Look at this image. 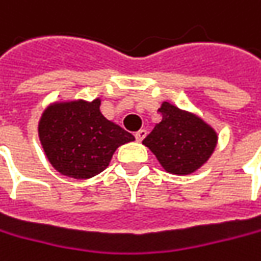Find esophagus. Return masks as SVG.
I'll use <instances>...</instances> for the list:
<instances>
[{"label":"esophagus","instance_id":"obj_1","mask_svg":"<svg viewBox=\"0 0 261 261\" xmlns=\"http://www.w3.org/2000/svg\"><path fill=\"white\" fill-rule=\"evenodd\" d=\"M145 137H147V130L145 129H141V130H138L137 134H135V138H137L138 142H141Z\"/></svg>","mask_w":261,"mask_h":261}]
</instances>
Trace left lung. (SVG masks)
Masks as SVG:
<instances>
[{
    "label": "left lung",
    "instance_id": "left-lung-1",
    "mask_svg": "<svg viewBox=\"0 0 261 261\" xmlns=\"http://www.w3.org/2000/svg\"><path fill=\"white\" fill-rule=\"evenodd\" d=\"M162 122L142 141L166 172L191 175L207 163L217 145V134L201 117L164 101Z\"/></svg>",
    "mask_w": 261,
    "mask_h": 261
}]
</instances>
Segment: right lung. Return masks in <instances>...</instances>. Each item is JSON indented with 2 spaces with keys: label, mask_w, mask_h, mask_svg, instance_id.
I'll use <instances>...</instances> for the list:
<instances>
[{
  "label": "right lung",
  "mask_w": 261,
  "mask_h": 261,
  "mask_svg": "<svg viewBox=\"0 0 261 261\" xmlns=\"http://www.w3.org/2000/svg\"><path fill=\"white\" fill-rule=\"evenodd\" d=\"M101 99L53 102L38 124V135L46 159L61 175L89 179L110 164L114 151L135 137L106 119Z\"/></svg>",
  "instance_id": "add662e5"
}]
</instances>
